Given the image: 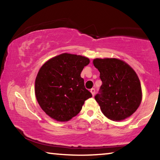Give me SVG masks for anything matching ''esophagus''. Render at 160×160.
<instances>
[{"label": "esophagus", "instance_id": "esophagus-1", "mask_svg": "<svg viewBox=\"0 0 160 160\" xmlns=\"http://www.w3.org/2000/svg\"><path fill=\"white\" fill-rule=\"evenodd\" d=\"M90 92H91L92 94V96H94V94H95V89L92 88L90 90Z\"/></svg>", "mask_w": 160, "mask_h": 160}]
</instances>
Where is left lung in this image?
Segmentation results:
<instances>
[{"mask_svg":"<svg viewBox=\"0 0 160 160\" xmlns=\"http://www.w3.org/2000/svg\"><path fill=\"white\" fill-rule=\"evenodd\" d=\"M93 64L99 71L102 82L94 97L102 112L115 121L131 116L142 100L141 85L136 72L117 58H95Z\"/></svg>","mask_w":160,"mask_h":160,"instance_id":"left-lung-1","label":"left lung"}]
</instances>
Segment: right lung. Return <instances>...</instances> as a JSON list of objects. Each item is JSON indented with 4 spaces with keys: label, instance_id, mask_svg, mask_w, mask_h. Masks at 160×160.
I'll return each mask as SVG.
<instances>
[{
    "label": "right lung",
    "instance_id": "add662e5",
    "mask_svg": "<svg viewBox=\"0 0 160 160\" xmlns=\"http://www.w3.org/2000/svg\"><path fill=\"white\" fill-rule=\"evenodd\" d=\"M90 63L85 56L62 53L51 58L39 69L35 80V95L42 110L57 121H68L92 97L80 73Z\"/></svg>",
    "mask_w": 160,
    "mask_h": 160
}]
</instances>
